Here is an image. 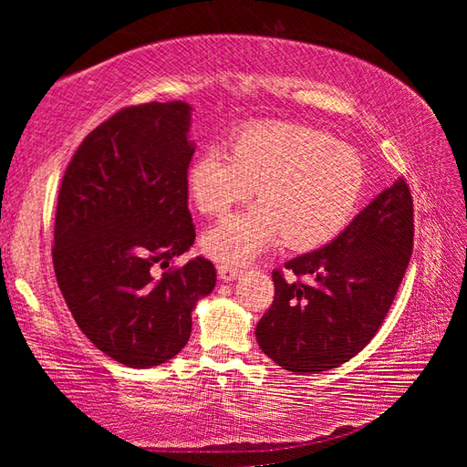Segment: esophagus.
<instances>
[{
	"instance_id": "34e87169",
	"label": "esophagus",
	"mask_w": 467,
	"mask_h": 467,
	"mask_svg": "<svg viewBox=\"0 0 467 467\" xmlns=\"http://www.w3.org/2000/svg\"><path fill=\"white\" fill-rule=\"evenodd\" d=\"M239 274H241L239 267H233V265H226V264H218V275H220V280L231 282V280H234Z\"/></svg>"
}]
</instances>
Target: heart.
Wrapping results in <instances>:
<instances>
[{
  "mask_svg": "<svg viewBox=\"0 0 467 467\" xmlns=\"http://www.w3.org/2000/svg\"><path fill=\"white\" fill-rule=\"evenodd\" d=\"M358 152L331 133L300 123L247 125L233 152L205 148L189 167L197 210L226 214L255 193L259 203L224 218L203 234V249L223 264L241 265L278 241L295 251L323 247L344 231L365 192Z\"/></svg>",
  "mask_w": 467,
  "mask_h": 467,
  "instance_id": "b5f03b06",
  "label": "heart"
}]
</instances>
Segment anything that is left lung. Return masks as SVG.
Wrapping results in <instances>:
<instances>
[{
    "instance_id": "obj_1",
    "label": "left lung",
    "mask_w": 467,
    "mask_h": 467,
    "mask_svg": "<svg viewBox=\"0 0 467 467\" xmlns=\"http://www.w3.org/2000/svg\"><path fill=\"white\" fill-rule=\"evenodd\" d=\"M414 247V203L400 177L323 249L274 270L272 306L257 344L296 375L336 368L381 327Z\"/></svg>"
}]
</instances>
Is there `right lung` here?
Returning a JSON list of instances; mask_svg holds the SVG:
<instances>
[{"label":"right lung","mask_w":467,"mask_h":467,"mask_svg":"<svg viewBox=\"0 0 467 467\" xmlns=\"http://www.w3.org/2000/svg\"><path fill=\"white\" fill-rule=\"evenodd\" d=\"M189 110L181 100L117 110L84 138L61 179L55 278L86 337L131 368L179 354L197 298L216 286L208 259L172 265L195 241Z\"/></svg>","instance_id":"add662e5"}]
</instances>
